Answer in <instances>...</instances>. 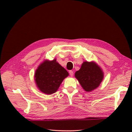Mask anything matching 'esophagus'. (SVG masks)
I'll return each instance as SVG.
<instances>
[{"instance_id": "1", "label": "esophagus", "mask_w": 132, "mask_h": 132, "mask_svg": "<svg viewBox=\"0 0 132 132\" xmlns=\"http://www.w3.org/2000/svg\"><path fill=\"white\" fill-rule=\"evenodd\" d=\"M69 74H70V75L71 77H72V76H73V75H74V72L72 71V70H70L69 71Z\"/></svg>"}]
</instances>
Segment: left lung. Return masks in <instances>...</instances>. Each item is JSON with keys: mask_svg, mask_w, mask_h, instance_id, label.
I'll use <instances>...</instances> for the list:
<instances>
[{"mask_svg": "<svg viewBox=\"0 0 132 132\" xmlns=\"http://www.w3.org/2000/svg\"><path fill=\"white\" fill-rule=\"evenodd\" d=\"M75 76L83 88L90 92L99 86L103 79V72L100 67L94 62H84Z\"/></svg>", "mask_w": 132, "mask_h": 132, "instance_id": "1", "label": "left lung"}]
</instances>
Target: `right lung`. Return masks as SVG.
Listing matches in <instances>:
<instances>
[{
  "label": "right lung",
  "instance_id": "obj_1",
  "mask_svg": "<svg viewBox=\"0 0 132 132\" xmlns=\"http://www.w3.org/2000/svg\"><path fill=\"white\" fill-rule=\"evenodd\" d=\"M68 72L57 62L56 60L45 61L35 72V81L38 88L44 94L50 95L57 91Z\"/></svg>",
  "mask_w": 132,
  "mask_h": 132
}]
</instances>
